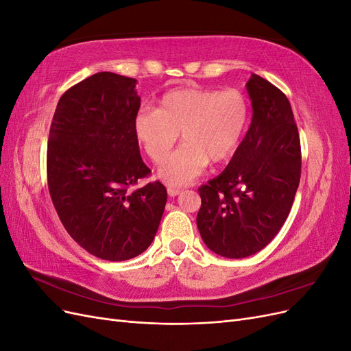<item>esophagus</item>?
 <instances>
[{"label":"esophagus","mask_w":351,"mask_h":351,"mask_svg":"<svg viewBox=\"0 0 351 351\" xmlns=\"http://www.w3.org/2000/svg\"><path fill=\"white\" fill-rule=\"evenodd\" d=\"M167 192H168V195L169 196H177V195H180L182 193V189H178V187H173V186H169L168 189H167Z\"/></svg>","instance_id":"esophagus-1"}]
</instances>
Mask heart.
<instances>
[{
    "mask_svg": "<svg viewBox=\"0 0 351 351\" xmlns=\"http://www.w3.org/2000/svg\"><path fill=\"white\" fill-rule=\"evenodd\" d=\"M249 120L250 104L237 89L178 88L164 93L155 110L137 112L133 132L154 164L167 161L182 134L183 145L159 169V177L169 186H184L209 161L221 164L236 154Z\"/></svg>",
    "mask_w": 351,
    "mask_h": 351,
    "instance_id": "heart-1",
    "label": "heart"
}]
</instances>
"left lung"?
<instances>
[{"instance_id":"8db88e82","label":"left lung","mask_w":351,"mask_h":351,"mask_svg":"<svg viewBox=\"0 0 351 351\" xmlns=\"http://www.w3.org/2000/svg\"><path fill=\"white\" fill-rule=\"evenodd\" d=\"M253 117L218 177L199 187L197 228L206 246L240 259L262 250L290 214L302 173L300 136L290 101L258 74L247 82Z\"/></svg>"}]
</instances>
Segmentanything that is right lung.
<instances>
[{
	"mask_svg": "<svg viewBox=\"0 0 351 351\" xmlns=\"http://www.w3.org/2000/svg\"><path fill=\"white\" fill-rule=\"evenodd\" d=\"M134 86L136 79L110 71L74 84L48 137V189L60 221L79 246L112 262L151 246L167 202L159 182L130 190L151 174L133 132Z\"/></svg>",
	"mask_w": 351,
	"mask_h": 351,
	"instance_id": "add662e5",
	"label": "right lung"
}]
</instances>
